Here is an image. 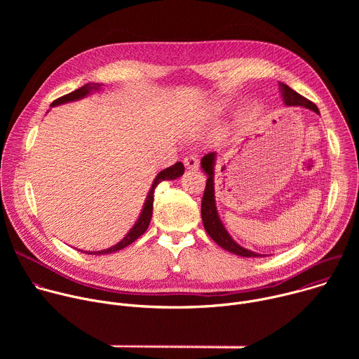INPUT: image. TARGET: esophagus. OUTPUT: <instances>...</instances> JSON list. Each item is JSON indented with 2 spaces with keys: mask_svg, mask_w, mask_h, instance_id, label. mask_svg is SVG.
Here are the masks:
<instances>
[{
  "mask_svg": "<svg viewBox=\"0 0 359 359\" xmlns=\"http://www.w3.org/2000/svg\"><path fill=\"white\" fill-rule=\"evenodd\" d=\"M183 163H184L186 169H189V170H197L198 169V159L196 156H193V155L186 156L183 159Z\"/></svg>",
  "mask_w": 359,
  "mask_h": 359,
  "instance_id": "obj_1",
  "label": "esophagus"
}]
</instances>
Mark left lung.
Listing matches in <instances>:
<instances>
[{"label":"left lung","instance_id":"left-lung-1","mask_svg":"<svg viewBox=\"0 0 359 359\" xmlns=\"http://www.w3.org/2000/svg\"><path fill=\"white\" fill-rule=\"evenodd\" d=\"M278 86H280V92H281L284 104L287 107H302V108L314 111L316 114H320L316 104H313L311 100H309L306 97L301 96L299 93H297L295 90H292L288 85L280 82ZM216 158H217V153L212 151V153H208L206 156H203V159L200 162L201 169L204 170V173L208 175L206 189H204V194H203V200H201V220H203L204 230L208 231V234L222 248H224L233 254L241 255V257H260L262 254H257L248 248H244L238 243H236L220 220V216H219L217 208H216V198H215Z\"/></svg>","mask_w":359,"mask_h":359}]
</instances>
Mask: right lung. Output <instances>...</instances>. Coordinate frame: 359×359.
I'll return each instance as SVG.
<instances>
[{
    "instance_id": "right-lung-1",
    "label": "right lung",
    "mask_w": 359,
    "mask_h": 359,
    "mask_svg": "<svg viewBox=\"0 0 359 359\" xmlns=\"http://www.w3.org/2000/svg\"><path fill=\"white\" fill-rule=\"evenodd\" d=\"M100 86L99 83H86L83 86H81L79 89L68 93V95H64L58 99H55L53 104H50V107H58V105H62V104H67V102H72V100H78V99H82L85 97L86 95H89L90 92L93 90H100ZM184 173V166L182 162H177L175 163L173 166L170 168H166L165 170L159 172L158 176L155 177V180H153V184L146 196V200H144V204H143V209L140 212V216L139 219L136 220V223L133 224V227L129 230V233L115 245L107 248V250H99V251H83L86 254H109V252H115L118 250H122L125 247H128L129 244H132L136 238H139L149 227V223H150V219H151V213H153V193H155V189L158 187V184L163 180H173V179H177L180 177Z\"/></svg>"
}]
</instances>
